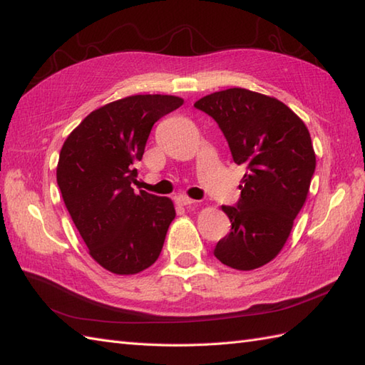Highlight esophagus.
I'll return each instance as SVG.
<instances>
[{"mask_svg": "<svg viewBox=\"0 0 365 365\" xmlns=\"http://www.w3.org/2000/svg\"><path fill=\"white\" fill-rule=\"evenodd\" d=\"M177 204H178V205H183V207H187V205L196 204V200H195V199H190L188 196H183V195H180V196H177Z\"/></svg>", "mask_w": 365, "mask_h": 365, "instance_id": "esophagus-1", "label": "esophagus"}]
</instances>
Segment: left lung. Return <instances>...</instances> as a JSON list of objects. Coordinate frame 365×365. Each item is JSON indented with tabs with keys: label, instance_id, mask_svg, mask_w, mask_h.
Returning a JSON list of instances; mask_svg holds the SVG:
<instances>
[{
	"label": "left lung",
	"instance_id": "obj_1",
	"mask_svg": "<svg viewBox=\"0 0 365 365\" xmlns=\"http://www.w3.org/2000/svg\"><path fill=\"white\" fill-rule=\"evenodd\" d=\"M226 136L232 158L246 168L235 207L222 205L232 230L215 247L224 265L251 271L281 252L304 205L315 170L309 130L281 100L243 88L199 98Z\"/></svg>",
	"mask_w": 365,
	"mask_h": 365
}]
</instances>
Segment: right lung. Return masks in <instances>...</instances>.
I'll return each instance as SVG.
<instances>
[{
    "label": "right lung",
    "instance_id": "obj_1",
    "mask_svg": "<svg viewBox=\"0 0 365 365\" xmlns=\"http://www.w3.org/2000/svg\"><path fill=\"white\" fill-rule=\"evenodd\" d=\"M183 105L175 96H130L100 106L63 144L58 187L91 257L114 274L153 265L175 218L169 197L135 192L153 123Z\"/></svg>",
    "mask_w": 365,
    "mask_h": 365
}]
</instances>
